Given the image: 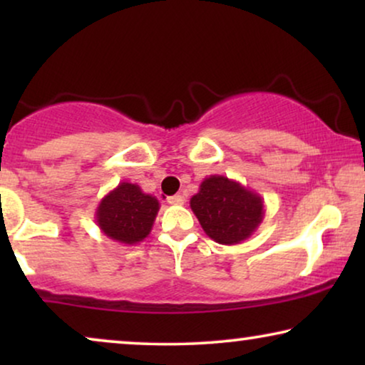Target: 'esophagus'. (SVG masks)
<instances>
[{
	"label": "esophagus",
	"instance_id": "34e87169",
	"mask_svg": "<svg viewBox=\"0 0 365 365\" xmlns=\"http://www.w3.org/2000/svg\"><path fill=\"white\" fill-rule=\"evenodd\" d=\"M168 202L174 204V206H181V204L186 202V199H184V196H181V194H174V196L168 197Z\"/></svg>",
	"mask_w": 365,
	"mask_h": 365
}]
</instances>
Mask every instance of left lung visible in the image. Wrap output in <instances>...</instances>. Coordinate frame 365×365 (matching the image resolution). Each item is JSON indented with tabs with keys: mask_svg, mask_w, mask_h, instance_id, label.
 Masks as SVG:
<instances>
[{
	"mask_svg": "<svg viewBox=\"0 0 365 365\" xmlns=\"http://www.w3.org/2000/svg\"><path fill=\"white\" fill-rule=\"evenodd\" d=\"M189 204L204 232L224 246L246 241L264 219V199L239 181L219 174L204 179Z\"/></svg>",
	"mask_w": 365,
	"mask_h": 365,
	"instance_id": "8db88e82",
	"label": "left lung"
}]
</instances>
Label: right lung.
I'll return each instance as SVG.
<instances>
[{"label":"right lung","instance_id":"right-lung-1","mask_svg":"<svg viewBox=\"0 0 365 365\" xmlns=\"http://www.w3.org/2000/svg\"><path fill=\"white\" fill-rule=\"evenodd\" d=\"M159 201L138 184L119 182L98 204L96 222L104 236L126 246L144 241L151 232Z\"/></svg>","mask_w":365,"mask_h":365}]
</instances>
